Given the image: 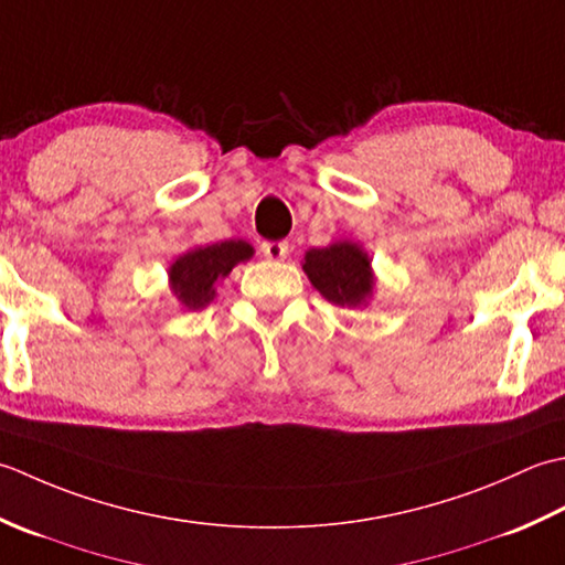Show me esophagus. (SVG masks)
I'll list each match as a JSON object with an SVG mask.
<instances>
[{
  "label": "esophagus",
  "mask_w": 565,
  "mask_h": 565,
  "mask_svg": "<svg viewBox=\"0 0 565 565\" xmlns=\"http://www.w3.org/2000/svg\"><path fill=\"white\" fill-rule=\"evenodd\" d=\"M260 253L270 260H282L287 256V244L285 241H266V244L260 246Z\"/></svg>",
  "instance_id": "esophagus-1"
}]
</instances>
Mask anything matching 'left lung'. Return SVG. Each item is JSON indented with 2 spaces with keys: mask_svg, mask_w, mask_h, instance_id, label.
<instances>
[{
  "mask_svg": "<svg viewBox=\"0 0 565 565\" xmlns=\"http://www.w3.org/2000/svg\"><path fill=\"white\" fill-rule=\"evenodd\" d=\"M302 270L319 295L339 307H365L375 287L371 258L353 241L307 250Z\"/></svg>",
  "mask_w": 565,
  "mask_h": 565,
  "instance_id": "8db88e82",
  "label": "left lung"
}]
</instances>
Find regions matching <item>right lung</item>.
Here are the masks:
<instances>
[{
	"label": "right lung",
	"instance_id": "add662e5",
	"mask_svg": "<svg viewBox=\"0 0 565 565\" xmlns=\"http://www.w3.org/2000/svg\"><path fill=\"white\" fill-rule=\"evenodd\" d=\"M250 256L253 246L241 238H228L212 246L192 248L182 253L170 266V290L180 299L182 307L204 309L216 295L214 285L226 278L234 266L248 260Z\"/></svg>",
	"mask_w": 565,
	"mask_h": 565
}]
</instances>
